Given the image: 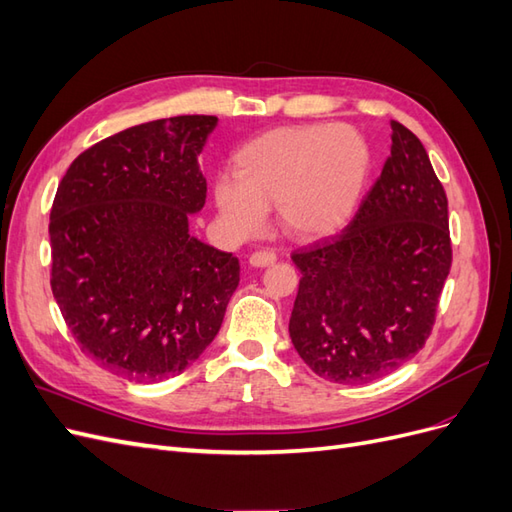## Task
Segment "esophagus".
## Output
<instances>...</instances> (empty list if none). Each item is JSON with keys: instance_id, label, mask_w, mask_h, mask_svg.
I'll return each instance as SVG.
<instances>
[{"instance_id": "1", "label": "esophagus", "mask_w": 512, "mask_h": 512, "mask_svg": "<svg viewBox=\"0 0 512 512\" xmlns=\"http://www.w3.org/2000/svg\"><path fill=\"white\" fill-rule=\"evenodd\" d=\"M275 254L273 252H269V250H260V252H254L252 256H250V265L252 267H256V269H262V267H269V265H273L275 262Z\"/></svg>"}]
</instances>
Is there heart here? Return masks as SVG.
<instances>
[{"instance_id": "obj_1", "label": "heart", "mask_w": 512, "mask_h": 512, "mask_svg": "<svg viewBox=\"0 0 512 512\" xmlns=\"http://www.w3.org/2000/svg\"><path fill=\"white\" fill-rule=\"evenodd\" d=\"M371 173L367 138L346 123H307L256 136L235 158L237 177L215 181V207L235 237L265 224V207L292 237L322 239L344 228Z\"/></svg>"}]
</instances>
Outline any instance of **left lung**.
<instances>
[{
    "instance_id": "left-lung-1",
    "label": "left lung",
    "mask_w": 512,
    "mask_h": 512,
    "mask_svg": "<svg viewBox=\"0 0 512 512\" xmlns=\"http://www.w3.org/2000/svg\"><path fill=\"white\" fill-rule=\"evenodd\" d=\"M391 128V156L350 226L292 254V346L339 384L378 380L425 346L451 271L442 183L423 143L399 121Z\"/></svg>"
}]
</instances>
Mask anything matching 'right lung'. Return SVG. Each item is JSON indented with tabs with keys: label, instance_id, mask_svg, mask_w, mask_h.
Masks as SVG:
<instances>
[{
	"label": "right lung",
	"instance_id": "add662e5",
	"mask_svg": "<svg viewBox=\"0 0 512 512\" xmlns=\"http://www.w3.org/2000/svg\"><path fill=\"white\" fill-rule=\"evenodd\" d=\"M211 115L138 123L83 151L51 209V288L81 350L113 374L162 382L218 335L239 260L190 235L205 207L198 156Z\"/></svg>",
	"mask_w": 512,
	"mask_h": 512
}]
</instances>
